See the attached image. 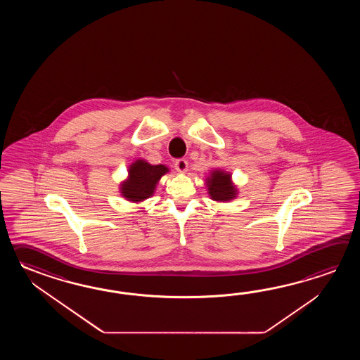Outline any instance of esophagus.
I'll list each match as a JSON object with an SVG mask.
<instances>
[{
    "instance_id": "esophagus-1",
    "label": "esophagus",
    "mask_w": 360,
    "mask_h": 360,
    "mask_svg": "<svg viewBox=\"0 0 360 360\" xmlns=\"http://www.w3.org/2000/svg\"><path fill=\"white\" fill-rule=\"evenodd\" d=\"M174 166H175V169L179 171V172H185L188 169V161L184 160V158H179L174 163Z\"/></svg>"
}]
</instances>
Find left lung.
Here are the masks:
<instances>
[{"mask_svg": "<svg viewBox=\"0 0 360 360\" xmlns=\"http://www.w3.org/2000/svg\"><path fill=\"white\" fill-rule=\"evenodd\" d=\"M208 185V194L211 198L219 202H226L230 199H234L237 195L236 186L230 181V175L222 171H214L211 177L207 180Z\"/></svg>", "mask_w": 360, "mask_h": 360, "instance_id": "8db88e82", "label": "left lung"}]
</instances>
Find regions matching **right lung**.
Returning a JSON list of instances; mask_svg holds the SVG:
<instances>
[{"mask_svg":"<svg viewBox=\"0 0 360 360\" xmlns=\"http://www.w3.org/2000/svg\"><path fill=\"white\" fill-rule=\"evenodd\" d=\"M166 172H169V169L163 165H150L144 160H138L129 169V180L121 185L123 197L131 202L149 198Z\"/></svg>","mask_w":360,"mask_h":360,"instance_id":"obj_1","label":"right lung"}]
</instances>
